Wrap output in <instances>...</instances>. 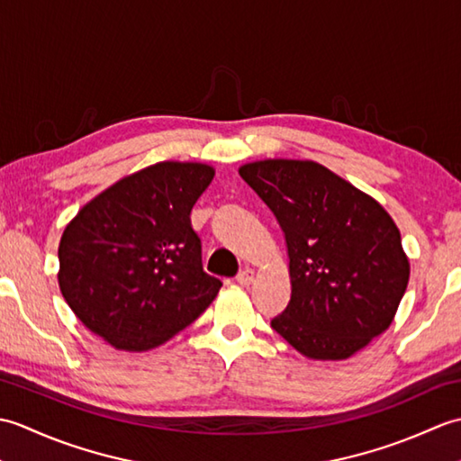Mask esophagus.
Masks as SVG:
<instances>
[{"instance_id": "esophagus-1", "label": "esophagus", "mask_w": 461, "mask_h": 461, "mask_svg": "<svg viewBox=\"0 0 461 461\" xmlns=\"http://www.w3.org/2000/svg\"><path fill=\"white\" fill-rule=\"evenodd\" d=\"M236 281L240 283V285H249V283L253 281V269H249V267H246V269H241V271L238 273V277H236Z\"/></svg>"}]
</instances>
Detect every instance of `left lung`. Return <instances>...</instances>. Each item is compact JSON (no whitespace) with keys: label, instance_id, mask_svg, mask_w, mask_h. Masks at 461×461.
Returning a JSON list of instances; mask_svg holds the SVG:
<instances>
[{"label":"left lung","instance_id":"8db88e82","mask_svg":"<svg viewBox=\"0 0 461 461\" xmlns=\"http://www.w3.org/2000/svg\"><path fill=\"white\" fill-rule=\"evenodd\" d=\"M240 176L285 236L291 299L273 330L315 360L348 358L384 332L410 277L386 210L311 160L251 162Z\"/></svg>","mask_w":461,"mask_h":461}]
</instances>
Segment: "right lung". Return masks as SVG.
<instances>
[{
    "label": "right lung",
    "instance_id": "add662e5",
    "mask_svg": "<svg viewBox=\"0 0 461 461\" xmlns=\"http://www.w3.org/2000/svg\"><path fill=\"white\" fill-rule=\"evenodd\" d=\"M213 168L158 162L113 184L67 225L59 287L83 325L114 348L149 350L198 319L221 281L202 267L190 212Z\"/></svg>",
    "mask_w": 461,
    "mask_h": 461
}]
</instances>
